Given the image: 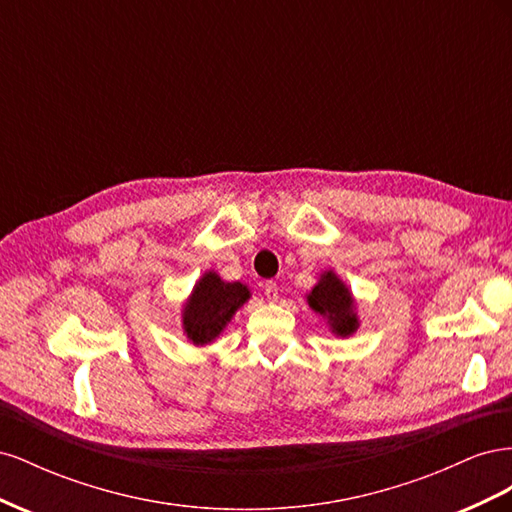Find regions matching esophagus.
<instances>
[{
	"mask_svg": "<svg viewBox=\"0 0 512 512\" xmlns=\"http://www.w3.org/2000/svg\"><path fill=\"white\" fill-rule=\"evenodd\" d=\"M265 297L269 303H275L277 299H280V288H277L275 282H267L265 284Z\"/></svg>",
	"mask_w": 512,
	"mask_h": 512,
	"instance_id": "obj_1",
	"label": "esophagus"
}]
</instances>
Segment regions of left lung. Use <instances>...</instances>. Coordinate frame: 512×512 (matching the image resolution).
<instances>
[{
    "instance_id": "8db88e82",
    "label": "left lung",
    "mask_w": 512,
    "mask_h": 512,
    "mask_svg": "<svg viewBox=\"0 0 512 512\" xmlns=\"http://www.w3.org/2000/svg\"><path fill=\"white\" fill-rule=\"evenodd\" d=\"M309 309L327 322L335 337H350L361 327L356 299L346 282L333 269H324L318 275L314 288L305 294Z\"/></svg>"
}]
</instances>
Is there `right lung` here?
I'll list each match as a JSON object with an SVG mask.
<instances>
[{"label":"right lung","instance_id":"right-lung-1","mask_svg":"<svg viewBox=\"0 0 512 512\" xmlns=\"http://www.w3.org/2000/svg\"><path fill=\"white\" fill-rule=\"evenodd\" d=\"M247 284L226 282L218 271H205L198 277L181 307V329L194 346H209L218 339L228 322L250 301Z\"/></svg>","mask_w":512,"mask_h":512}]
</instances>
